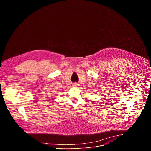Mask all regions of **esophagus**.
Masks as SVG:
<instances>
[{
	"label": "esophagus",
	"instance_id": "obj_1",
	"mask_svg": "<svg viewBox=\"0 0 151 151\" xmlns=\"http://www.w3.org/2000/svg\"><path fill=\"white\" fill-rule=\"evenodd\" d=\"M73 87H77V86H78V84L77 83H74L73 84Z\"/></svg>",
	"mask_w": 151,
	"mask_h": 151
}]
</instances>
